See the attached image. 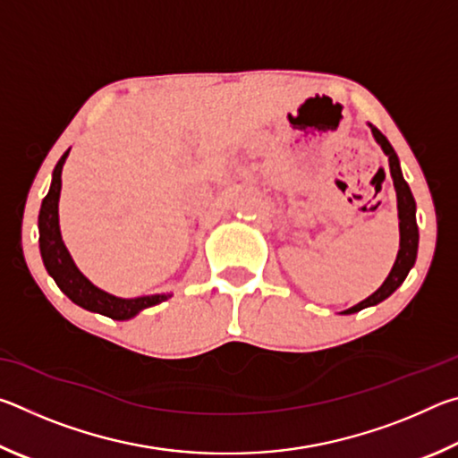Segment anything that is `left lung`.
I'll list each match as a JSON object with an SVG mask.
<instances>
[{"instance_id":"8db88e82","label":"left lung","mask_w":458,"mask_h":458,"mask_svg":"<svg viewBox=\"0 0 458 458\" xmlns=\"http://www.w3.org/2000/svg\"><path fill=\"white\" fill-rule=\"evenodd\" d=\"M369 127H371V133H374V137H376V141L379 143V147H382L384 153L387 155V161H390V174H392L394 188H396V198H398L400 250H398L396 262H394V267L390 270V275H387V278L384 281V284L379 286V289L374 294H369L368 299H363L361 303L353 305L352 309L344 311V315L358 313V311H361V309L382 303L384 299L390 297V294L396 291L402 283H404V278L408 276L410 268L414 267L416 252H418V224H416L414 196L408 188L404 175H402L400 161H398L396 151H394V147L390 145V141H387V139L382 133H379V131L374 125H369Z\"/></svg>"}]
</instances>
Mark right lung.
I'll return each instance as SVG.
<instances>
[{"mask_svg": "<svg viewBox=\"0 0 458 458\" xmlns=\"http://www.w3.org/2000/svg\"><path fill=\"white\" fill-rule=\"evenodd\" d=\"M71 151V149H68ZM68 151L62 155L60 161L54 167L50 190L42 199L40 216H38V230H40V254L44 260V267L48 275L56 281L60 291L66 294L82 309L92 313H100L111 319L125 321L135 317L139 311L147 307L159 305L167 301L172 294H149V297H137V299H121L114 294H108L103 289L92 284L87 276H84L79 267L68 252V248L62 242L60 224H58V199H60V188H62V165L68 157Z\"/></svg>", "mask_w": 458, "mask_h": 458, "instance_id": "obj_1", "label": "right lung"}]
</instances>
